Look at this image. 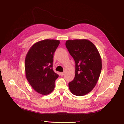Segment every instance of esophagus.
<instances>
[{
  "instance_id": "esophagus-1",
  "label": "esophagus",
  "mask_w": 124,
  "mask_h": 124,
  "mask_svg": "<svg viewBox=\"0 0 124 124\" xmlns=\"http://www.w3.org/2000/svg\"><path fill=\"white\" fill-rule=\"evenodd\" d=\"M63 74H64V72H61V73H60V75H61V76H63Z\"/></svg>"
}]
</instances>
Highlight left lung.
Instances as JSON below:
<instances>
[{
    "instance_id": "1",
    "label": "left lung",
    "mask_w": 124,
    "mask_h": 124,
    "mask_svg": "<svg viewBox=\"0 0 124 124\" xmlns=\"http://www.w3.org/2000/svg\"><path fill=\"white\" fill-rule=\"evenodd\" d=\"M66 46L76 63L75 77L69 83L73 95L82 96L91 92L98 81L102 62L97 48L86 39L67 40Z\"/></svg>"
}]
</instances>
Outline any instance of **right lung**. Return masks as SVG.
Masks as SVG:
<instances>
[{"label":"right lung","mask_w":124,"mask_h":124,"mask_svg":"<svg viewBox=\"0 0 124 124\" xmlns=\"http://www.w3.org/2000/svg\"><path fill=\"white\" fill-rule=\"evenodd\" d=\"M60 41L46 39L35 43L26 55V78L35 91L41 95L49 94L55 87L58 75L53 69L54 53Z\"/></svg>","instance_id":"1"}]
</instances>
